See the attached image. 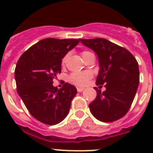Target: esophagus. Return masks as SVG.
Returning <instances> with one entry per match:
<instances>
[{
  "mask_svg": "<svg viewBox=\"0 0 153 153\" xmlns=\"http://www.w3.org/2000/svg\"><path fill=\"white\" fill-rule=\"evenodd\" d=\"M84 90H85V88H83V87H78V88H77L78 92H82Z\"/></svg>",
  "mask_w": 153,
  "mask_h": 153,
  "instance_id": "esophagus-1",
  "label": "esophagus"
}]
</instances>
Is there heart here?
I'll list each match as a JSON object with an SVG mask.
<instances>
[{
	"label": "heart",
	"instance_id": "1",
	"mask_svg": "<svg viewBox=\"0 0 153 153\" xmlns=\"http://www.w3.org/2000/svg\"><path fill=\"white\" fill-rule=\"evenodd\" d=\"M90 51H84L82 52V58H84L86 55H87L88 54H90ZM67 58L68 56L67 55H65L64 57L62 59V61H61V64L62 66H65L66 63H67ZM91 77H92V73L90 71H81V72H74V73H72L69 75V82H71V83L74 84V85H76V86H84V85H86L87 83V82L91 79Z\"/></svg>",
	"mask_w": 153,
	"mask_h": 153
}]
</instances>
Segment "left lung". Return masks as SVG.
<instances>
[{
  "mask_svg": "<svg viewBox=\"0 0 153 153\" xmlns=\"http://www.w3.org/2000/svg\"><path fill=\"white\" fill-rule=\"evenodd\" d=\"M80 41L98 55L100 71L96 84L101 87L104 84L106 89L102 92L94 88L97 96L89 105L91 114L103 122L123 117L133 103L140 82L137 61L127 49L105 39Z\"/></svg>",
  "mask_w": 153,
  "mask_h": 153,
  "instance_id": "1",
  "label": "left lung"
}]
</instances>
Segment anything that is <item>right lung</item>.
<instances>
[{"label": "right lung", "mask_w": 153, "mask_h": 153, "mask_svg": "<svg viewBox=\"0 0 153 153\" xmlns=\"http://www.w3.org/2000/svg\"><path fill=\"white\" fill-rule=\"evenodd\" d=\"M79 39H44L20 56L15 69L18 94L32 116L54 126L67 116L76 87L64 83L58 90L53 80L61 73V61L79 43Z\"/></svg>", "instance_id": "obj_1"}]
</instances>
